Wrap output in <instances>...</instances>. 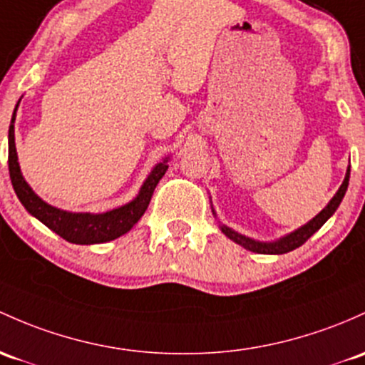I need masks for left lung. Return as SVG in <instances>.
I'll return each instance as SVG.
<instances>
[{"label":"left lung","mask_w":365,"mask_h":365,"mask_svg":"<svg viewBox=\"0 0 365 365\" xmlns=\"http://www.w3.org/2000/svg\"><path fill=\"white\" fill-rule=\"evenodd\" d=\"M348 181H350V167H348L346 175H344V181L339 186L338 193L332 197L331 202L327 203V207L320 210V214H317L315 217L312 219V221L307 222V225L301 226V228H297L296 231H292V233L285 235V237H282L280 240L257 242V240H252V238H249V237H244V235L237 233V231H233L231 228H228V226H222V225H221V231L226 235V237L230 238V240L237 242L238 245L245 247L247 250H252V252H257V254H285V252H291V250L303 245L304 242H307L308 238L312 237L313 233H315V231H319L320 228H322L324 222L327 221V219L336 212V209L339 207L341 200H343L344 193H346V190H348ZM212 212H214V210H212Z\"/></svg>","instance_id":"obj_1"}]
</instances>
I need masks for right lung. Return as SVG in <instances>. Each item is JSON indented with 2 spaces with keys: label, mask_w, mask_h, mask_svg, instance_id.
I'll use <instances>...</instances> for the list:
<instances>
[{
  "label": "right lung",
  "mask_w": 365,
  "mask_h": 365,
  "mask_svg": "<svg viewBox=\"0 0 365 365\" xmlns=\"http://www.w3.org/2000/svg\"><path fill=\"white\" fill-rule=\"evenodd\" d=\"M19 106V104H17ZM17 106H15L14 116H11V123L9 128V170L11 186H14L15 193L26 210L31 215L41 221L46 228H50L58 237L64 240L71 242V244L80 245H92V244H104V242L115 240L121 237L127 231L132 230V226L143 217L146 212L148 205H150L153 191H155L156 184L160 179L165 175L168 158L163 160L151 170L148 179L144 181L140 187L139 195L132 200V202L125 203V205L113 209L104 214H90V212H68V210H61L57 207L48 205L46 202L38 197L26 179L22 178L21 167H19L17 150H15V134H14V123H15V113H17Z\"/></svg>",
  "instance_id": "add662e5"
}]
</instances>
